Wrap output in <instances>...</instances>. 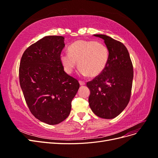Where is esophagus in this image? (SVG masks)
<instances>
[{"mask_svg":"<svg viewBox=\"0 0 158 158\" xmlns=\"http://www.w3.org/2000/svg\"><path fill=\"white\" fill-rule=\"evenodd\" d=\"M79 83H80V85H84L85 84L84 82H83V81H81V80L79 81Z\"/></svg>","mask_w":158,"mask_h":158,"instance_id":"1","label":"esophagus"}]
</instances>
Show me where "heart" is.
Wrapping results in <instances>:
<instances>
[{"mask_svg": "<svg viewBox=\"0 0 158 158\" xmlns=\"http://www.w3.org/2000/svg\"><path fill=\"white\" fill-rule=\"evenodd\" d=\"M69 53L63 52L60 60L66 73L70 74L77 65L82 76L95 77L106 69L109 59L107 47L95 41L78 40L69 47Z\"/></svg>", "mask_w": 158, "mask_h": 158, "instance_id": "1", "label": "heart"}]
</instances>
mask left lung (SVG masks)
I'll return each mask as SVG.
<instances>
[{
	"label": "left lung",
	"instance_id": "obj_1",
	"mask_svg": "<svg viewBox=\"0 0 158 158\" xmlns=\"http://www.w3.org/2000/svg\"><path fill=\"white\" fill-rule=\"evenodd\" d=\"M94 35L104 40L109 59L103 73L86 84L90 91L89 105L98 117L111 119L121 113L130 101L133 66L128 51L121 42L106 35Z\"/></svg>",
	"mask_w": 158,
	"mask_h": 158
}]
</instances>
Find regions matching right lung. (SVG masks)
<instances>
[{
	"label": "right lung",
	"mask_w": 158,
	"mask_h": 158,
	"mask_svg": "<svg viewBox=\"0 0 158 158\" xmlns=\"http://www.w3.org/2000/svg\"><path fill=\"white\" fill-rule=\"evenodd\" d=\"M63 36H45L30 45L22 56L19 78L30 111L38 120L54 125L67 118L80 88L66 74L60 60Z\"/></svg>",
	"instance_id": "right-lung-1"
}]
</instances>
